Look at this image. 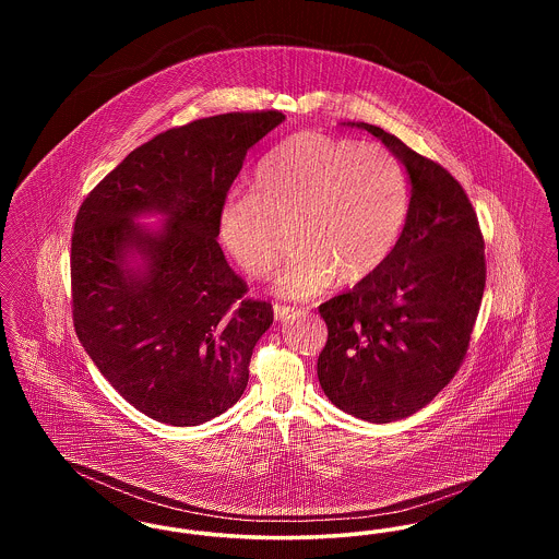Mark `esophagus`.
I'll list each match as a JSON object with an SVG mask.
<instances>
[{
	"mask_svg": "<svg viewBox=\"0 0 559 559\" xmlns=\"http://www.w3.org/2000/svg\"><path fill=\"white\" fill-rule=\"evenodd\" d=\"M272 310H274V319L276 320L289 319L295 312V308H292V306H281V304H274Z\"/></svg>",
	"mask_w": 559,
	"mask_h": 559,
	"instance_id": "34e87169",
	"label": "esophagus"
}]
</instances>
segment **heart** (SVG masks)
<instances>
[{
    "instance_id": "1",
    "label": "heart",
    "mask_w": 559,
    "mask_h": 559,
    "mask_svg": "<svg viewBox=\"0 0 559 559\" xmlns=\"http://www.w3.org/2000/svg\"><path fill=\"white\" fill-rule=\"evenodd\" d=\"M411 203L399 157L379 144L301 130L276 142L255 165L253 192H230L217 210L224 251L249 276L274 266L281 226H293L295 253L272 289L289 299L324 292L335 276L369 278L390 258Z\"/></svg>"
}]
</instances>
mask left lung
<instances>
[{"label":"left lung","instance_id":"8db88e82","mask_svg":"<svg viewBox=\"0 0 559 559\" xmlns=\"http://www.w3.org/2000/svg\"><path fill=\"white\" fill-rule=\"evenodd\" d=\"M379 138L411 180V203L390 258L352 292L319 308L329 337L319 381L337 408L390 424L424 408L459 371L486 285L478 215L436 160L392 133Z\"/></svg>","mask_w":559,"mask_h":559}]
</instances>
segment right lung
I'll use <instances>...</instances> for the list:
<instances>
[{
    "instance_id": "1",
    "label": "right lung",
    "mask_w": 559,
    "mask_h": 559,
    "mask_svg": "<svg viewBox=\"0 0 559 559\" xmlns=\"http://www.w3.org/2000/svg\"><path fill=\"white\" fill-rule=\"evenodd\" d=\"M283 121L278 110L226 112L167 130L81 203L71 240L78 337L108 383L155 421L205 424L247 388L274 314L267 301L245 299L215 219L247 151ZM148 212L164 217L159 229L134 224Z\"/></svg>"
}]
</instances>
